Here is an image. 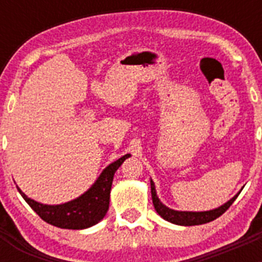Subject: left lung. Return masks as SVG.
I'll return each instance as SVG.
<instances>
[{
	"label": "left lung",
	"mask_w": 262,
	"mask_h": 262,
	"mask_svg": "<svg viewBox=\"0 0 262 262\" xmlns=\"http://www.w3.org/2000/svg\"><path fill=\"white\" fill-rule=\"evenodd\" d=\"M151 194H152V202H154L155 210L159 212V215L161 217H164L165 221L170 222V223L180 224V226H198V224H205L209 223V222L215 221L216 217L221 216L222 214L228 210L231 205L233 203V201L237 198V195H235L232 200H230L227 203H224L223 206L217 207L215 210H210V211H202V212H189V211H174L172 209H168L166 206H164L163 203L160 202L159 198L156 195V190H155V184L151 180Z\"/></svg>",
	"instance_id": "left-lung-1"
}]
</instances>
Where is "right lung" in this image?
Segmentation results:
<instances>
[{
    "label": "right lung",
    "instance_id": "obj_1",
    "mask_svg": "<svg viewBox=\"0 0 262 262\" xmlns=\"http://www.w3.org/2000/svg\"><path fill=\"white\" fill-rule=\"evenodd\" d=\"M127 157H129V155H124L123 157L110 164L86 193L68 203L56 206L41 205L27 198L26 194L22 193L20 189H18V191L23 196V200L29 203L30 207L47 223L67 230L88 228L102 221L107 212L114 173Z\"/></svg>",
    "mask_w": 262,
    "mask_h": 262
}]
</instances>
